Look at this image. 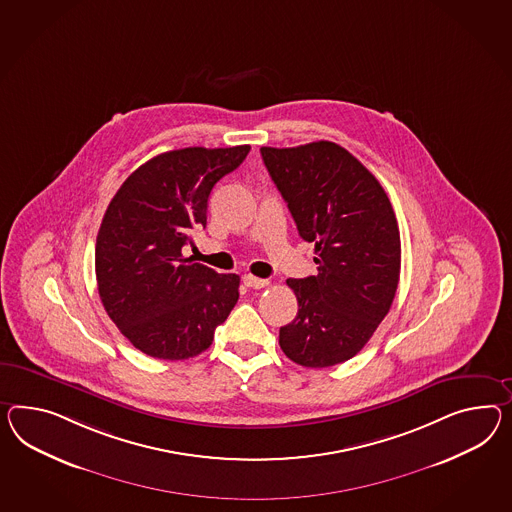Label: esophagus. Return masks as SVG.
Listing matches in <instances>:
<instances>
[{"label": "esophagus", "instance_id": "34e87169", "mask_svg": "<svg viewBox=\"0 0 512 512\" xmlns=\"http://www.w3.org/2000/svg\"><path fill=\"white\" fill-rule=\"evenodd\" d=\"M243 284H245L247 288L262 289L265 288L269 282L263 280V278H258V276L243 275Z\"/></svg>", "mask_w": 512, "mask_h": 512}]
</instances>
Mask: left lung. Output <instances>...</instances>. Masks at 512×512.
<instances>
[{
  "label": "left lung",
  "mask_w": 512,
  "mask_h": 512,
  "mask_svg": "<svg viewBox=\"0 0 512 512\" xmlns=\"http://www.w3.org/2000/svg\"><path fill=\"white\" fill-rule=\"evenodd\" d=\"M260 152L317 263V275L288 280L299 312L280 327L278 343L299 366H336L362 351L394 302L401 271L394 208L379 180L336 143Z\"/></svg>",
  "instance_id": "8db88e82"
}]
</instances>
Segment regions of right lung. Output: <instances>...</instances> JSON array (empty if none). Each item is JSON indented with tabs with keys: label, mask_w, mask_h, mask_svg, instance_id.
Returning a JSON list of instances; mask_svg holds the SVG:
<instances>
[{
	"label": "right lung",
	"mask_w": 512,
	"mask_h": 512,
	"mask_svg": "<svg viewBox=\"0 0 512 512\" xmlns=\"http://www.w3.org/2000/svg\"><path fill=\"white\" fill-rule=\"evenodd\" d=\"M250 146L180 148L146 161L120 185L96 237L105 312L133 347L159 360L206 351L239 299V276L191 263L182 249L206 228L213 185Z\"/></svg>",
	"instance_id": "right-lung-1"
}]
</instances>
